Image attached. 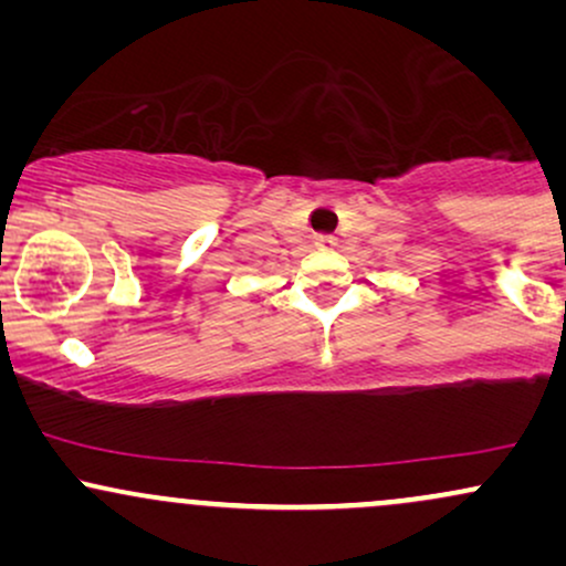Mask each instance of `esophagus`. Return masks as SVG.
<instances>
[{
    "mask_svg": "<svg viewBox=\"0 0 566 566\" xmlns=\"http://www.w3.org/2000/svg\"><path fill=\"white\" fill-rule=\"evenodd\" d=\"M329 242H333V239H329V237H319V244H329Z\"/></svg>",
    "mask_w": 566,
    "mask_h": 566,
    "instance_id": "obj_1",
    "label": "esophagus"
}]
</instances>
